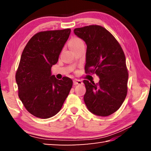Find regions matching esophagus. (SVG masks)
I'll list each match as a JSON object with an SVG mask.
<instances>
[{
    "label": "esophagus",
    "mask_w": 151,
    "mask_h": 151,
    "mask_svg": "<svg viewBox=\"0 0 151 151\" xmlns=\"http://www.w3.org/2000/svg\"><path fill=\"white\" fill-rule=\"evenodd\" d=\"M73 83H74V84H75V85H82V84H83V82H82V81L78 80V79H76V78L74 79Z\"/></svg>",
    "instance_id": "1"
}]
</instances>
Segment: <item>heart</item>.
Returning a JSON list of instances; mask_svg holds the SVG:
<instances>
[{"mask_svg":"<svg viewBox=\"0 0 151 151\" xmlns=\"http://www.w3.org/2000/svg\"><path fill=\"white\" fill-rule=\"evenodd\" d=\"M68 47L72 50L81 47H85L83 40L78 37H73L68 42Z\"/></svg>","mask_w":151,"mask_h":151,"instance_id":"heart-1","label":"heart"}]
</instances>
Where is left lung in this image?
<instances>
[{"label": "left lung", "mask_w": 151, "mask_h": 151, "mask_svg": "<svg viewBox=\"0 0 151 151\" xmlns=\"http://www.w3.org/2000/svg\"><path fill=\"white\" fill-rule=\"evenodd\" d=\"M74 32L87 46L85 73L96 74L100 78L96 84L83 81L86 106L96 115H111L127 94L129 73L123 50L114 36L99 25L76 28Z\"/></svg>", "instance_id": "1"}]
</instances>
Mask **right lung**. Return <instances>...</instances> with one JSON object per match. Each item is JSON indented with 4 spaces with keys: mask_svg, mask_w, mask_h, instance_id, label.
<instances>
[{
    "mask_svg": "<svg viewBox=\"0 0 151 151\" xmlns=\"http://www.w3.org/2000/svg\"><path fill=\"white\" fill-rule=\"evenodd\" d=\"M70 29L37 32L25 46L16 73L19 96L28 112L48 119L62 108L73 86V81L51 75V67L70 34Z\"/></svg>",
    "mask_w": 151,
    "mask_h": 151,
    "instance_id": "right-lung-1",
    "label": "right lung"
}]
</instances>
